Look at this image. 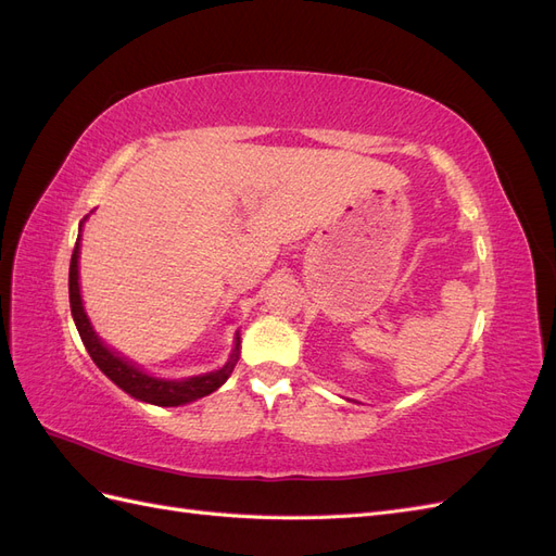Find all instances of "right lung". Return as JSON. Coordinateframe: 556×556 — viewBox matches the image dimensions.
Segmentation results:
<instances>
[{"instance_id":"1","label":"right lung","mask_w":556,"mask_h":556,"mask_svg":"<svg viewBox=\"0 0 556 556\" xmlns=\"http://www.w3.org/2000/svg\"><path fill=\"white\" fill-rule=\"evenodd\" d=\"M78 252H80V233L76 239L72 264H70V304H72L74 323L80 333L83 345H86L88 355L99 366V371H102L106 378H111L123 392H127L129 396L139 399V401L153 403V406H182V403L208 396L231 376L233 366H237V362H239V352H241L239 350V345H241L239 333H237V339H233V350L223 368H217V371H211L204 376L182 378V380H164V378L148 376L137 364L127 362L125 357L117 355L115 350L106 348L104 341L94 333L90 319L86 315V308H83L80 285H78Z\"/></svg>"}]
</instances>
